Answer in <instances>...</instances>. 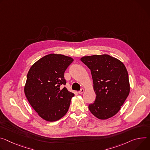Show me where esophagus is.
Listing matches in <instances>:
<instances>
[{
	"instance_id": "esophagus-1",
	"label": "esophagus",
	"mask_w": 150,
	"mask_h": 150,
	"mask_svg": "<svg viewBox=\"0 0 150 150\" xmlns=\"http://www.w3.org/2000/svg\"><path fill=\"white\" fill-rule=\"evenodd\" d=\"M84 92V88H81V90H79V91H78V93H79V94H82V93H83Z\"/></svg>"
}]
</instances>
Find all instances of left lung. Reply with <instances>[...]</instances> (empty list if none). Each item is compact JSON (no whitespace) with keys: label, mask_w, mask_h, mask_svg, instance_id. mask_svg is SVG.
Segmentation results:
<instances>
[{"label":"left lung","mask_w":150,"mask_h":150,"mask_svg":"<svg viewBox=\"0 0 150 150\" xmlns=\"http://www.w3.org/2000/svg\"><path fill=\"white\" fill-rule=\"evenodd\" d=\"M91 71L96 97L88 106L90 111L100 120L115 115L130 93L128 72L125 64L108 54L81 58Z\"/></svg>","instance_id":"left-lung-1"}]
</instances>
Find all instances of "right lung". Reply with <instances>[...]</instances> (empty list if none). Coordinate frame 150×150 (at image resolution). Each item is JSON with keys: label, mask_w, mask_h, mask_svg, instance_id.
Returning <instances> with one entry per match:
<instances>
[{"label": "right lung", "mask_w": 150, "mask_h": 150, "mask_svg": "<svg viewBox=\"0 0 150 150\" xmlns=\"http://www.w3.org/2000/svg\"><path fill=\"white\" fill-rule=\"evenodd\" d=\"M74 61L62 54H50L35 62L27 75L24 93L28 102L44 120L52 122L67 113L74 94L63 86L66 69Z\"/></svg>", "instance_id": "right-lung-1"}]
</instances>
